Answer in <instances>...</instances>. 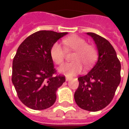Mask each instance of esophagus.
I'll return each instance as SVG.
<instances>
[{
    "instance_id": "1",
    "label": "esophagus",
    "mask_w": 129,
    "mask_h": 129,
    "mask_svg": "<svg viewBox=\"0 0 129 129\" xmlns=\"http://www.w3.org/2000/svg\"><path fill=\"white\" fill-rule=\"evenodd\" d=\"M70 79L69 78V77H66V81H69V80H70Z\"/></svg>"
}]
</instances>
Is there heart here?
Segmentation results:
<instances>
[{"instance_id":"b5f03b06","label":"heart","mask_w":129,"mask_h":129,"mask_svg":"<svg viewBox=\"0 0 129 129\" xmlns=\"http://www.w3.org/2000/svg\"><path fill=\"white\" fill-rule=\"evenodd\" d=\"M63 47L59 43H54L50 49V55L56 64L63 63L67 50L75 52L72 56V63L61 66L59 68V73L70 77L77 75L82 70V65L86 68L91 66L97 58L96 48L88 45L86 40L78 36H72L63 40Z\"/></svg>"}]
</instances>
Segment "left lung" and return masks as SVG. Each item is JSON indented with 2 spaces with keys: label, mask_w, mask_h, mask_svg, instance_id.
<instances>
[{
  "label": "left lung",
  "mask_w": 129,
  "mask_h": 129,
  "mask_svg": "<svg viewBox=\"0 0 129 129\" xmlns=\"http://www.w3.org/2000/svg\"><path fill=\"white\" fill-rule=\"evenodd\" d=\"M87 34L94 40L99 56L91 70L79 77L74 97L80 108L95 112L105 108L113 100L121 81V64L108 41L92 32Z\"/></svg>",
  "instance_id": "8db88e82"
}]
</instances>
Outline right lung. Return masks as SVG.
I'll list each match as a JSON object with an SVG mask.
<instances>
[{
    "instance_id": "add662e5",
    "label": "right lung",
    "mask_w": 129,
    "mask_h": 129,
    "mask_svg": "<svg viewBox=\"0 0 129 129\" xmlns=\"http://www.w3.org/2000/svg\"><path fill=\"white\" fill-rule=\"evenodd\" d=\"M67 32L41 30L34 32L19 45L13 59L12 81L23 104L33 110H43L53 105L58 88L66 81L56 75L50 49Z\"/></svg>"
}]
</instances>
